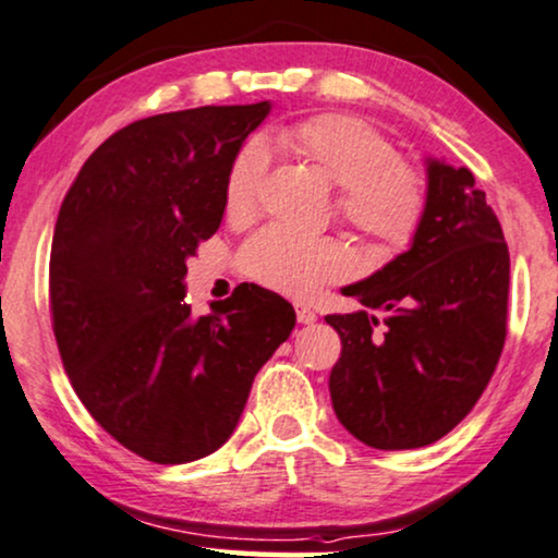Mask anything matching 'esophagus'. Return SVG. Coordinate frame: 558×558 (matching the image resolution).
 I'll return each instance as SVG.
<instances>
[{
  "label": "esophagus",
  "mask_w": 558,
  "mask_h": 558,
  "mask_svg": "<svg viewBox=\"0 0 558 558\" xmlns=\"http://www.w3.org/2000/svg\"><path fill=\"white\" fill-rule=\"evenodd\" d=\"M295 319H299V324H314L316 312L312 306H306V303H295Z\"/></svg>",
  "instance_id": "34e87169"
}]
</instances>
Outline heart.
Listing matches in <instances>:
<instances>
[{"mask_svg": "<svg viewBox=\"0 0 558 558\" xmlns=\"http://www.w3.org/2000/svg\"><path fill=\"white\" fill-rule=\"evenodd\" d=\"M280 149L337 185V216L378 255H397L414 242L427 216V180L399 159L397 146L371 123L344 112H322L275 133ZM265 149L252 141L231 159L223 182V214L244 221L257 203ZM242 272L270 291L306 299L348 278L352 259L337 236H299L267 227L239 252Z\"/></svg>", "mask_w": 558, "mask_h": 558, "instance_id": "obj_1", "label": "heart"}]
</instances>
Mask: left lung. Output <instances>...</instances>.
Masks as SVG:
<instances>
[{
  "mask_svg": "<svg viewBox=\"0 0 558 558\" xmlns=\"http://www.w3.org/2000/svg\"><path fill=\"white\" fill-rule=\"evenodd\" d=\"M427 193L412 250L342 291L363 312L327 316L342 340L331 404L378 450L448 435L484 393L507 337L510 252L499 218L466 167L429 159Z\"/></svg>",
  "mask_w": 558,
  "mask_h": 558,
  "instance_id": "8db88e82",
  "label": "left lung"
}]
</instances>
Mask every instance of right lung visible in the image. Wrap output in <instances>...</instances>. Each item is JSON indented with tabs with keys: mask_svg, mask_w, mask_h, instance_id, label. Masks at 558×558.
Wrapping results in <instances>:
<instances>
[{
	"mask_svg": "<svg viewBox=\"0 0 558 558\" xmlns=\"http://www.w3.org/2000/svg\"><path fill=\"white\" fill-rule=\"evenodd\" d=\"M267 112L206 105L125 125L61 203L48 303L63 371L97 425L146 461L221 448L295 327L291 303L255 283L206 316L182 301L185 259L221 227L229 165Z\"/></svg>",
	"mask_w": 558,
	"mask_h": 558,
	"instance_id": "add662e5",
	"label": "right lung"
}]
</instances>
